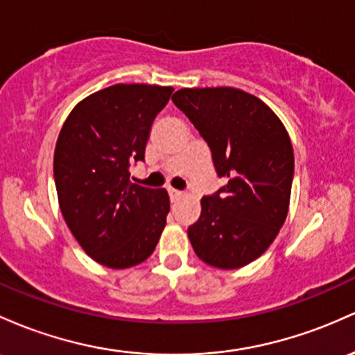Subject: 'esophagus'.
Wrapping results in <instances>:
<instances>
[{
  "instance_id": "1",
  "label": "esophagus",
  "mask_w": 355,
  "mask_h": 355,
  "mask_svg": "<svg viewBox=\"0 0 355 355\" xmlns=\"http://www.w3.org/2000/svg\"><path fill=\"white\" fill-rule=\"evenodd\" d=\"M168 193H170L171 202H177L178 198L184 197V192H182V190H177V189H168Z\"/></svg>"
}]
</instances>
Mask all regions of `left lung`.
I'll use <instances>...</instances> for the list:
<instances>
[{"mask_svg": "<svg viewBox=\"0 0 355 355\" xmlns=\"http://www.w3.org/2000/svg\"><path fill=\"white\" fill-rule=\"evenodd\" d=\"M173 104L207 141L224 178L187 231L204 263L236 270L258 259L278 236L290 205L295 158L278 116L256 96L234 87L180 89Z\"/></svg>", "mask_w": 355, "mask_h": 355, "instance_id": "obj_1", "label": "left lung"}]
</instances>
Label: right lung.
Masks as SVG:
<instances>
[{"label": "right lung", "mask_w": 355, "mask_h": 355, "mask_svg": "<svg viewBox=\"0 0 355 355\" xmlns=\"http://www.w3.org/2000/svg\"><path fill=\"white\" fill-rule=\"evenodd\" d=\"M173 87L116 84L80 101L58 135L53 177L62 216L96 263L112 270L151 256L166 224L170 197L130 178L145 159L151 124Z\"/></svg>", "instance_id": "add662e5"}]
</instances>
